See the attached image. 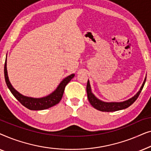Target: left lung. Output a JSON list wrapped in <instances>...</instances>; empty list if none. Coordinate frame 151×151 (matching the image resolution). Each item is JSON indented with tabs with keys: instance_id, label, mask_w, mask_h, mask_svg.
Returning a JSON list of instances; mask_svg holds the SVG:
<instances>
[{
	"instance_id": "8db88e82",
	"label": "left lung",
	"mask_w": 151,
	"mask_h": 151,
	"mask_svg": "<svg viewBox=\"0 0 151 151\" xmlns=\"http://www.w3.org/2000/svg\"><path fill=\"white\" fill-rule=\"evenodd\" d=\"M146 76L145 79L144 80L143 84L141 86V88H139V91L136 93L133 97H132L131 98L129 99V100L123 101V102H104V101L100 100V99H98L96 96L91 91V87L90 85V82L88 80L87 84H86V93H87V97L88 100L89 101L90 104H91V106L94 107L95 109H96L97 110H99L100 111H104V112H113V111H117L119 110H122V109H125L128 108V107L131 106L132 104H133L134 102L137 100L138 96L141 93L142 88H143L144 84L146 82Z\"/></svg>"
}]
</instances>
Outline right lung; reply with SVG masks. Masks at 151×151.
Returning <instances> with one entry per match:
<instances>
[{"label": "right lung", "instance_id": "add662e5", "mask_svg": "<svg viewBox=\"0 0 151 151\" xmlns=\"http://www.w3.org/2000/svg\"><path fill=\"white\" fill-rule=\"evenodd\" d=\"M4 74H5V79L7 87L9 88V89L10 90L12 93L13 94V96L26 108L29 109V110L34 111L45 110V109L51 108V107L58 104L60 101L61 100L62 98H63L66 85L75 76V74L72 73L70 76L64 78L60 83L59 84V85L58 86L56 89L51 93L48 95V96L42 97V98H32V97L23 96V95L20 93L19 92L17 91L13 87V86L10 83L7 69V57H6L5 67H4Z\"/></svg>", "mask_w": 151, "mask_h": 151}]
</instances>
